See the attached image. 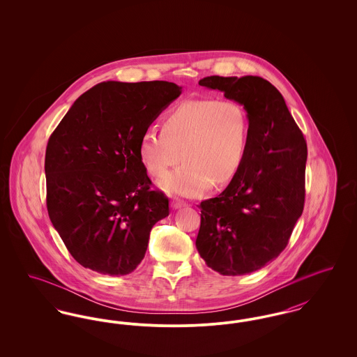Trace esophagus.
Listing matches in <instances>:
<instances>
[{
  "instance_id": "esophagus-1",
  "label": "esophagus",
  "mask_w": 357,
  "mask_h": 357,
  "mask_svg": "<svg viewBox=\"0 0 357 357\" xmlns=\"http://www.w3.org/2000/svg\"><path fill=\"white\" fill-rule=\"evenodd\" d=\"M183 206H185V204L181 202L179 199H172V201H171V207L175 208V210H176V208H181V207H183Z\"/></svg>"
}]
</instances>
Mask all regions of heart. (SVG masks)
I'll return each mask as SVG.
<instances>
[{"label": "heart", "mask_w": 357, "mask_h": 357, "mask_svg": "<svg viewBox=\"0 0 357 357\" xmlns=\"http://www.w3.org/2000/svg\"><path fill=\"white\" fill-rule=\"evenodd\" d=\"M249 118L236 100L195 99L178 104L163 120V131L147 130L137 153L146 170L160 178L169 194L188 198L204 194L213 183L230 182L242 166L248 150Z\"/></svg>", "instance_id": "obj_1"}]
</instances>
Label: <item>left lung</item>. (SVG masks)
<instances>
[{
  "instance_id": "8db88e82",
  "label": "left lung",
  "mask_w": 357,
  "mask_h": 357,
  "mask_svg": "<svg viewBox=\"0 0 357 357\" xmlns=\"http://www.w3.org/2000/svg\"><path fill=\"white\" fill-rule=\"evenodd\" d=\"M199 85L222 91L249 118L245 159L229 186L199 204L195 241L206 265L242 275L281 255L305 202V137L280 91L258 76H208Z\"/></svg>"
}]
</instances>
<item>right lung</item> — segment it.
I'll use <instances>...</instances> for the list:
<instances>
[{
  "mask_svg": "<svg viewBox=\"0 0 357 357\" xmlns=\"http://www.w3.org/2000/svg\"><path fill=\"white\" fill-rule=\"evenodd\" d=\"M181 92L169 82H104L73 102L52 132L45 153L48 214L86 269L134 272L153 225L169 215V198L151 190L137 147Z\"/></svg>",
  "mask_w": 357,
  "mask_h": 357,
  "instance_id": "right-lung-1",
  "label": "right lung"
}]
</instances>
